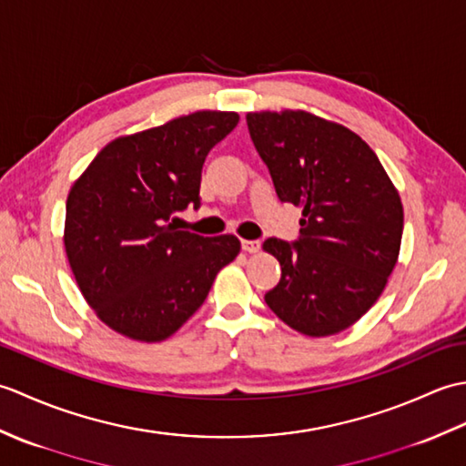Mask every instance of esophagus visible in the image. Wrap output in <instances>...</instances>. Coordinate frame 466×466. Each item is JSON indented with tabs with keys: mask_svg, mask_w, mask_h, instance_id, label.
Returning a JSON list of instances; mask_svg holds the SVG:
<instances>
[{
	"mask_svg": "<svg viewBox=\"0 0 466 466\" xmlns=\"http://www.w3.org/2000/svg\"><path fill=\"white\" fill-rule=\"evenodd\" d=\"M260 240H242V250L248 252V254H256L260 252Z\"/></svg>",
	"mask_w": 466,
	"mask_h": 466,
	"instance_id": "esophagus-1",
	"label": "esophagus"
}]
</instances>
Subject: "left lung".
<instances>
[{
    "label": "left lung",
    "mask_w": 466,
    "mask_h": 466,
    "mask_svg": "<svg viewBox=\"0 0 466 466\" xmlns=\"http://www.w3.org/2000/svg\"><path fill=\"white\" fill-rule=\"evenodd\" d=\"M282 202L302 208L300 238L264 242L282 279L264 300L296 332L339 334L379 300L399 260V190L359 134L304 110L246 114Z\"/></svg>",
    "instance_id": "left-lung-1"
}]
</instances>
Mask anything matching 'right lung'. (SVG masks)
<instances>
[{"label": "right lung", "mask_w": 466, "mask_h": 466, "mask_svg": "<svg viewBox=\"0 0 466 466\" xmlns=\"http://www.w3.org/2000/svg\"><path fill=\"white\" fill-rule=\"evenodd\" d=\"M238 120L202 110L116 137L69 190V268L97 319L126 339H170L238 256L232 234L204 238L170 224L187 204L200 206L206 156Z\"/></svg>", "instance_id": "add662e5"}]
</instances>
